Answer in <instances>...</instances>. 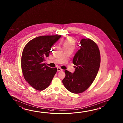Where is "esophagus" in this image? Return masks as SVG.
<instances>
[{"label": "esophagus", "mask_w": 123, "mask_h": 123, "mask_svg": "<svg viewBox=\"0 0 123 123\" xmlns=\"http://www.w3.org/2000/svg\"><path fill=\"white\" fill-rule=\"evenodd\" d=\"M62 71V68H57V71L58 72H59V71Z\"/></svg>", "instance_id": "esophagus-1"}]
</instances>
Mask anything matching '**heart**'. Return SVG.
<instances>
[{
	"mask_svg": "<svg viewBox=\"0 0 123 123\" xmlns=\"http://www.w3.org/2000/svg\"><path fill=\"white\" fill-rule=\"evenodd\" d=\"M75 40L73 38L69 37L65 40L63 43V46L64 48H72L73 49L75 47Z\"/></svg>",
	"mask_w": 123,
	"mask_h": 123,
	"instance_id": "1",
	"label": "heart"
}]
</instances>
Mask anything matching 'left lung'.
<instances>
[{"mask_svg": "<svg viewBox=\"0 0 123 123\" xmlns=\"http://www.w3.org/2000/svg\"><path fill=\"white\" fill-rule=\"evenodd\" d=\"M80 49L73 60L75 70L71 73L65 71L63 84L68 91L79 94L86 90L94 81L99 68L101 62L99 50L97 45L90 39H82Z\"/></svg>", "mask_w": 123, "mask_h": 123, "instance_id": "8db88e82", "label": "left lung"}]
</instances>
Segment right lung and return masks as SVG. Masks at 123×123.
Instances as JSON below:
<instances>
[{
    "label": "right lung",
    "mask_w": 123,
    "mask_h": 123,
    "mask_svg": "<svg viewBox=\"0 0 123 123\" xmlns=\"http://www.w3.org/2000/svg\"><path fill=\"white\" fill-rule=\"evenodd\" d=\"M61 36H43L30 40L24 49L21 68L25 79L34 89L42 91L50 85L57 68L44 63L50 50Z\"/></svg>",
    "instance_id": "right-lung-1"
}]
</instances>
